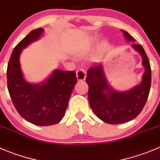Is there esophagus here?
Returning a JSON list of instances; mask_svg holds the SVG:
<instances>
[{
  "label": "esophagus",
  "mask_w": 160,
  "mask_h": 160,
  "mask_svg": "<svg viewBox=\"0 0 160 160\" xmlns=\"http://www.w3.org/2000/svg\"><path fill=\"white\" fill-rule=\"evenodd\" d=\"M77 78L79 81L85 80V78H86V72L83 70V69L80 68L77 70Z\"/></svg>",
  "instance_id": "34e87169"
}]
</instances>
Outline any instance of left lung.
Returning <instances> with one entry per match:
<instances>
[{
    "mask_svg": "<svg viewBox=\"0 0 160 160\" xmlns=\"http://www.w3.org/2000/svg\"><path fill=\"white\" fill-rule=\"evenodd\" d=\"M124 35L128 41L135 42L125 31ZM142 59L145 72L142 82L132 89L119 92L108 85L101 64L88 70L86 82L89 87L88 99L90 108L103 122L116 125L125 123L139 114L146 104L151 87V67L146 52L141 45H132Z\"/></svg>",
    "mask_w": 160,
    "mask_h": 160,
    "instance_id": "obj_1",
    "label": "left lung"
}]
</instances>
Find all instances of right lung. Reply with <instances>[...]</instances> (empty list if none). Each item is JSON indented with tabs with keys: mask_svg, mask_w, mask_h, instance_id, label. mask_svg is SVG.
Masks as SVG:
<instances>
[{
	"mask_svg": "<svg viewBox=\"0 0 160 160\" xmlns=\"http://www.w3.org/2000/svg\"><path fill=\"white\" fill-rule=\"evenodd\" d=\"M43 31L41 28L32 30L14 47L8 65L7 79L9 94L19 114L34 125L47 126L62 120L77 79L74 71L56 70L43 83L34 84L25 80L20 55L40 38Z\"/></svg>",
	"mask_w": 160,
	"mask_h": 160,
	"instance_id": "right-lung-1",
	"label": "right lung"
}]
</instances>
